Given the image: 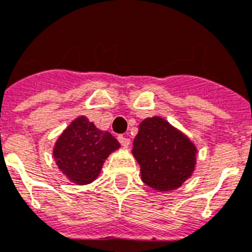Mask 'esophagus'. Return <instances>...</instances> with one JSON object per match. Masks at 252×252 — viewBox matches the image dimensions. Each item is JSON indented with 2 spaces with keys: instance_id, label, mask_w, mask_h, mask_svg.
<instances>
[{
  "instance_id": "34e87169",
  "label": "esophagus",
  "mask_w": 252,
  "mask_h": 252,
  "mask_svg": "<svg viewBox=\"0 0 252 252\" xmlns=\"http://www.w3.org/2000/svg\"><path fill=\"white\" fill-rule=\"evenodd\" d=\"M117 138H119V142L121 143V145L124 146V147H127V146L130 145V138L125 137V136H122V135H120Z\"/></svg>"
}]
</instances>
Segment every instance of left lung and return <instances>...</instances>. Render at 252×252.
<instances>
[{
    "label": "left lung",
    "instance_id": "1",
    "mask_svg": "<svg viewBox=\"0 0 252 252\" xmlns=\"http://www.w3.org/2000/svg\"><path fill=\"white\" fill-rule=\"evenodd\" d=\"M132 153L141 167L142 181L159 191L181 187L195 166V146L162 117L141 122Z\"/></svg>",
    "mask_w": 252,
    "mask_h": 252
}]
</instances>
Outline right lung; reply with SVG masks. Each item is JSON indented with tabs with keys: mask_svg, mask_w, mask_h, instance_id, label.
Wrapping results in <instances>:
<instances>
[{
	"mask_svg": "<svg viewBox=\"0 0 252 252\" xmlns=\"http://www.w3.org/2000/svg\"><path fill=\"white\" fill-rule=\"evenodd\" d=\"M119 147V141L111 133L99 130L86 117L80 116L59 136L53 156L69 181L88 184L96 179L104 160Z\"/></svg>",
	"mask_w": 252,
	"mask_h": 252,
	"instance_id": "right-lung-1",
	"label": "right lung"
}]
</instances>
